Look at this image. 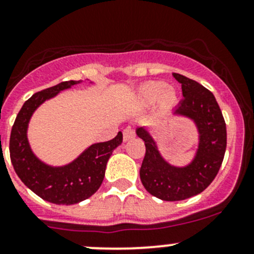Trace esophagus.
Masks as SVG:
<instances>
[{"instance_id":"esophagus-1","label":"esophagus","mask_w":254,"mask_h":254,"mask_svg":"<svg viewBox=\"0 0 254 254\" xmlns=\"http://www.w3.org/2000/svg\"><path fill=\"white\" fill-rule=\"evenodd\" d=\"M135 137V131L131 129V127H127V129L123 131V139L124 141H129V140L134 139Z\"/></svg>"}]
</instances>
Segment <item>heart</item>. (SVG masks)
Wrapping results in <instances>:
<instances>
[{
    "mask_svg": "<svg viewBox=\"0 0 254 254\" xmlns=\"http://www.w3.org/2000/svg\"><path fill=\"white\" fill-rule=\"evenodd\" d=\"M136 101L140 106H150L157 101V111L167 113L178 103V93L173 87H166L165 82L150 81L139 87Z\"/></svg>",
    "mask_w": 254,
    "mask_h": 254,
    "instance_id": "1",
    "label": "heart"
}]
</instances>
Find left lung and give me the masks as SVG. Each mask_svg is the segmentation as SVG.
Returning <instances> with one entry per match:
<instances>
[{"mask_svg": "<svg viewBox=\"0 0 254 254\" xmlns=\"http://www.w3.org/2000/svg\"><path fill=\"white\" fill-rule=\"evenodd\" d=\"M173 77L182 83L184 97L173 114L189 118L198 127L195 157L184 167L170 165L147 129H136L146 146L140 179L148 193L166 201L184 200L206 189L219 172L226 151V124L214 94L194 79L179 73H173Z\"/></svg>", "mask_w": 254, "mask_h": 254, "instance_id": "8db88e82", "label": "left lung"}]
</instances>
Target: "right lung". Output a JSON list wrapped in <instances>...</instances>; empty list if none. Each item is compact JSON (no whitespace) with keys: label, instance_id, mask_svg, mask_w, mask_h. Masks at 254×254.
Listing matches in <instances>:
<instances>
[{"label":"right lung","instance_id":"right-lung-1","mask_svg":"<svg viewBox=\"0 0 254 254\" xmlns=\"http://www.w3.org/2000/svg\"><path fill=\"white\" fill-rule=\"evenodd\" d=\"M81 82H61L33 94L18 113L9 137L12 165L20 181L38 196L59 205H72L93 195L103 182L113 150L123 141V134L119 131L114 139L93 143L76 160L61 167L49 166L33 153L27 137L33 113L47 99Z\"/></svg>","mask_w":254,"mask_h":254}]
</instances>
